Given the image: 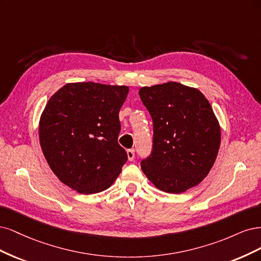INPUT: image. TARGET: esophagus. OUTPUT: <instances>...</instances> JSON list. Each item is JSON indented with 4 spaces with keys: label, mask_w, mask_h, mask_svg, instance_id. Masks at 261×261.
I'll return each mask as SVG.
<instances>
[{
    "label": "esophagus",
    "mask_w": 261,
    "mask_h": 261,
    "mask_svg": "<svg viewBox=\"0 0 261 261\" xmlns=\"http://www.w3.org/2000/svg\"><path fill=\"white\" fill-rule=\"evenodd\" d=\"M127 155H128V159L130 162H132L134 157H136V153H134V149H128L127 150Z\"/></svg>",
    "instance_id": "esophagus-1"
}]
</instances>
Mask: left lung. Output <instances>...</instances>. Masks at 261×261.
<instances>
[{
	"mask_svg": "<svg viewBox=\"0 0 261 261\" xmlns=\"http://www.w3.org/2000/svg\"><path fill=\"white\" fill-rule=\"evenodd\" d=\"M142 103L153 119V148L141 168L154 186L167 193L197 186L212 169L221 131L200 91L178 82L141 88Z\"/></svg>",
	"mask_w": 261,
	"mask_h": 261,
	"instance_id": "obj_1",
	"label": "left lung"
}]
</instances>
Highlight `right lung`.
<instances>
[{"label":"right lung","instance_id":"add662e5","mask_svg":"<svg viewBox=\"0 0 261 261\" xmlns=\"http://www.w3.org/2000/svg\"><path fill=\"white\" fill-rule=\"evenodd\" d=\"M125 86L68 83L48 99L39 137L52 171L67 187L94 194L112 186L128 161L118 143Z\"/></svg>","mask_w":261,"mask_h":261}]
</instances>
